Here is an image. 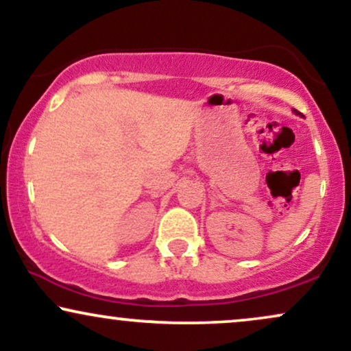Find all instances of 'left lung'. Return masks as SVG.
<instances>
[{"label":"left lung","mask_w":351,"mask_h":351,"mask_svg":"<svg viewBox=\"0 0 351 351\" xmlns=\"http://www.w3.org/2000/svg\"><path fill=\"white\" fill-rule=\"evenodd\" d=\"M295 114H300V112H298V110H295Z\"/></svg>","instance_id":"1"}]
</instances>
